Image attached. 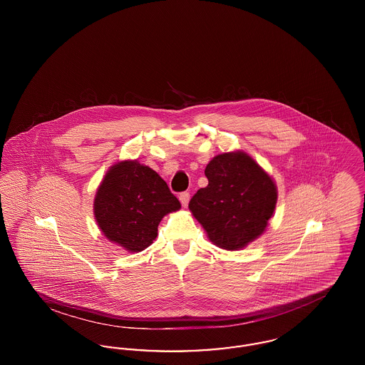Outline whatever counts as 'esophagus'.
I'll list each match as a JSON object with an SVG mask.
<instances>
[{"label": "esophagus", "mask_w": 365, "mask_h": 365, "mask_svg": "<svg viewBox=\"0 0 365 365\" xmlns=\"http://www.w3.org/2000/svg\"><path fill=\"white\" fill-rule=\"evenodd\" d=\"M179 201H180V204L186 208V207H187V204H189V201H190V194H189L187 191L182 192V194L179 195Z\"/></svg>", "instance_id": "1"}]
</instances>
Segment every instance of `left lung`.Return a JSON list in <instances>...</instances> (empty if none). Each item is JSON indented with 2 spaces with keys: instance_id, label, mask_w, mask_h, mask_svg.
I'll list each match as a JSON object with an SVG mask.
<instances>
[{
  "instance_id": "8db88e82",
  "label": "left lung",
  "mask_w": 365,
  "mask_h": 365,
  "mask_svg": "<svg viewBox=\"0 0 365 365\" xmlns=\"http://www.w3.org/2000/svg\"><path fill=\"white\" fill-rule=\"evenodd\" d=\"M205 176L208 186L192 195L189 209L209 241L234 252L262 235L278 201L272 176L243 150L213 157Z\"/></svg>"
}]
</instances>
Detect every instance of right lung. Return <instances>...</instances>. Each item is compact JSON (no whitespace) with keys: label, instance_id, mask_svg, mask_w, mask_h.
<instances>
[{"label":"right lung","instance_id":"obj_1","mask_svg":"<svg viewBox=\"0 0 365 365\" xmlns=\"http://www.w3.org/2000/svg\"><path fill=\"white\" fill-rule=\"evenodd\" d=\"M180 209V202L164 179L140 164L123 160L101 180L93 204L96 222L105 238L130 253L150 246L161 219Z\"/></svg>","mask_w":365,"mask_h":365}]
</instances>
